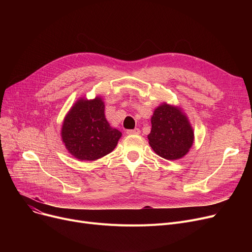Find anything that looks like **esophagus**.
I'll return each instance as SVG.
<instances>
[{
	"instance_id": "obj_1",
	"label": "esophagus",
	"mask_w": 252,
	"mask_h": 252,
	"mask_svg": "<svg viewBox=\"0 0 252 252\" xmlns=\"http://www.w3.org/2000/svg\"><path fill=\"white\" fill-rule=\"evenodd\" d=\"M127 135H139L140 134V129L139 128H134V129H127L126 130Z\"/></svg>"
}]
</instances>
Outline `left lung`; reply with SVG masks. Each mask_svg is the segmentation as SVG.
Wrapping results in <instances>:
<instances>
[{
  "label": "left lung",
  "mask_w": 252,
  "mask_h": 252,
  "mask_svg": "<svg viewBox=\"0 0 252 252\" xmlns=\"http://www.w3.org/2000/svg\"><path fill=\"white\" fill-rule=\"evenodd\" d=\"M151 125L149 144L160 157L168 160L179 159L192 147L193 128L181 108L162 103L154 110Z\"/></svg>",
  "instance_id": "8db88e82"
}]
</instances>
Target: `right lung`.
Wrapping results in <instances>:
<instances>
[{
  "instance_id": "obj_1",
  "label": "right lung",
  "mask_w": 252,
  "mask_h": 252,
  "mask_svg": "<svg viewBox=\"0 0 252 252\" xmlns=\"http://www.w3.org/2000/svg\"><path fill=\"white\" fill-rule=\"evenodd\" d=\"M100 97L79 99L66 114L61 137L66 149L79 160H96L109 154L122 133L108 124Z\"/></svg>"
}]
</instances>
